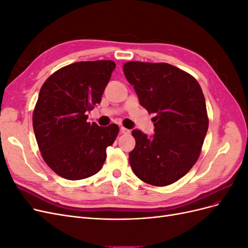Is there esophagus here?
<instances>
[{
	"label": "esophagus",
	"mask_w": 248,
	"mask_h": 248,
	"mask_svg": "<svg viewBox=\"0 0 248 248\" xmlns=\"http://www.w3.org/2000/svg\"><path fill=\"white\" fill-rule=\"evenodd\" d=\"M120 131H121V133H123V134H129L130 133V130L125 128V127H121V128H120Z\"/></svg>",
	"instance_id": "esophagus-1"
}]
</instances>
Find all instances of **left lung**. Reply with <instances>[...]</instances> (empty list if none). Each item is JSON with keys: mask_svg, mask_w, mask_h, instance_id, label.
Segmentation results:
<instances>
[{"mask_svg": "<svg viewBox=\"0 0 248 248\" xmlns=\"http://www.w3.org/2000/svg\"><path fill=\"white\" fill-rule=\"evenodd\" d=\"M126 79L150 114L155 133L132 130L136 147L129 153L134 174L154 186H167L185 176L197 162L209 120L205 97L193 77L167 63L128 62Z\"/></svg>", "mask_w": 248, "mask_h": 248, "instance_id": "1", "label": "left lung"}]
</instances>
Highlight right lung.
<instances>
[{
  "instance_id": "right-lung-1",
  "label": "right lung",
  "mask_w": 248,
  "mask_h": 248,
  "mask_svg": "<svg viewBox=\"0 0 248 248\" xmlns=\"http://www.w3.org/2000/svg\"><path fill=\"white\" fill-rule=\"evenodd\" d=\"M116 64L108 60L78 62L59 69L42 85L33 112L37 144L47 166L67 180L98 172L119 127L87 122V112L101 96Z\"/></svg>"
}]
</instances>
